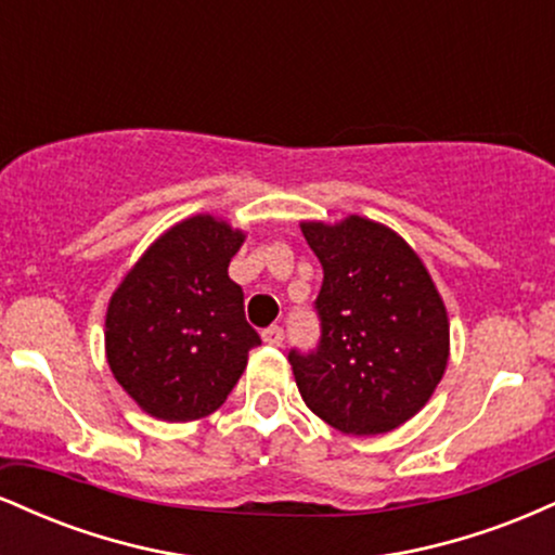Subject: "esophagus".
Masks as SVG:
<instances>
[{"mask_svg":"<svg viewBox=\"0 0 555 555\" xmlns=\"http://www.w3.org/2000/svg\"><path fill=\"white\" fill-rule=\"evenodd\" d=\"M260 336H263V341L269 344V347H282L284 341V328L282 326H269L260 331Z\"/></svg>","mask_w":555,"mask_h":555,"instance_id":"obj_1","label":"esophagus"}]
</instances>
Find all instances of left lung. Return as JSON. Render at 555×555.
I'll return each instance as SVG.
<instances>
[{
	"label": "left lung",
	"mask_w": 555,
	"mask_h": 555,
	"mask_svg": "<svg viewBox=\"0 0 555 555\" xmlns=\"http://www.w3.org/2000/svg\"><path fill=\"white\" fill-rule=\"evenodd\" d=\"M323 266L321 341L292 349L305 404L331 428L378 436L415 417L449 362V315L417 253L393 229L347 216L302 221Z\"/></svg>",
	"instance_id": "1"
}]
</instances>
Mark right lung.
I'll return each mask as SVG.
<instances>
[{
	"mask_svg": "<svg viewBox=\"0 0 555 555\" xmlns=\"http://www.w3.org/2000/svg\"><path fill=\"white\" fill-rule=\"evenodd\" d=\"M245 232L201 214L158 237L106 310V360L151 417L201 420L224 404L258 347L229 260Z\"/></svg>",
	"mask_w": 555,
	"mask_h": 555,
	"instance_id": "obj_1",
	"label": "right lung"
}]
</instances>
